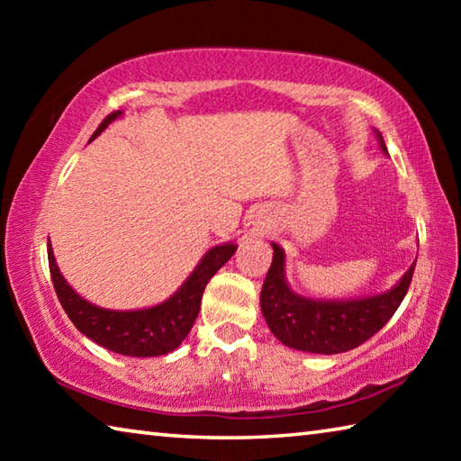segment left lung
Here are the masks:
<instances>
[{
  "instance_id": "obj_1",
  "label": "left lung",
  "mask_w": 461,
  "mask_h": 461,
  "mask_svg": "<svg viewBox=\"0 0 461 461\" xmlns=\"http://www.w3.org/2000/svg\"><path fill=\"white\" fill-rule=\"evenodd\" d=\"M380 148L386 144L376 131ZM272 264L260 293L262 315L285 346L311 354H341L362 346L394 315L407 294L415 264L390 291L352 301H315L291 291L285 278V252L272 244Z\"/></svg>"
}]
</instances>
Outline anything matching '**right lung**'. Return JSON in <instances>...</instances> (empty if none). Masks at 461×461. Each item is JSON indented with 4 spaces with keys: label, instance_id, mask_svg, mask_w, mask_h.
<instances>
[{
    "label": "right lung",
    "instance_id": "obj_1",
    "mask_svg": "<svg viewBox=\"0 0 461 461\" xmlns=\"http://www.w3.org/2000/svg\"><path fill=\"white\" fill-rule=\"evenodd\" d=\"M122 112L109 113L107 118L99 123L93 138L99 136L109 123L118 120ZM236 244H221L209 249L203 256L199 267L193 270V275L185 280L183 286L160 305L140 311H112L101 309L93 303L85 301L83 296L77 294L71 286L67 285L65 276L54 262L52 246L49 244V267L54 291L60 301L65 313L71 319L73 325L83 335H87L99 346L112 349L122 356L134 357H152L168 354L181 346V341L189 335L194 319L201 309L203 291L212 276L228 262Z\"/></svg>",
    "mask_w": 461,
    "mask_h": 461
}]
</instances>
